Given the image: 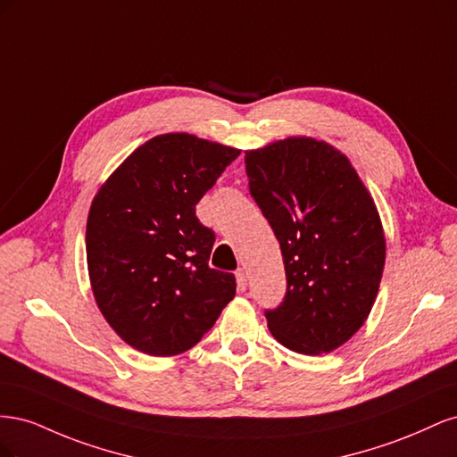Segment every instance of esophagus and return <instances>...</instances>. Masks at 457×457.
Returning <instances> with one entry per match:
<instances>
[{
    "label": "esophagus",
    "instance_id": "obj_1",
    "mask_svg": "<svg viewBox=\"0 0 457 457\" xmlns=\"http://www.w3.org/2000/svg\"><path fill=\"white\" fill-rule=\"evenodd\" d=\"M237 282H238V289H245V286H247V276H245V270L244 269H240L238 272H237Z\"/></svg>",
    "mask_w": 457,
    "mask_h": 457
}]
</instances>
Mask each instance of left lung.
<instances>
[{
  "label": "left lung",
  "instance_id": "left-lung-1",
  "mask_svg": "<svg viewBox=\"0 0 457 457\" xmlns=\"http://www.w3.org/2000/svg\"><path fill=\"white\" fill-rule=\"evenodd\" d=\"M245 173L284 257V301L265 311L270 334L301 354L331 353L361 329L378 297V207L349 158L311 137L247 150Z\"/></svg>",
  "mask_w": 457,
  "mask_h": 457
}]
</instances>
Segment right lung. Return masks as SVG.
<instances>
[{"label": "right lung", "instance_id": "right-lung-1", "mask_svg": "<svg viewBox=\"0 0 457 457\" xmlns=\"http://www.w3.org/2000/svg\"><path fill=\"white\" fill-rule=\"evenodd\" d=\"M240 150L188 133L137 148L93 198L86 250L106 322L152 356L188 351L237 294L230 272L207 265L215 232L196 204Z\"/></svg>", "mask_w": 457, "mask_h": 457}]
</instances>
